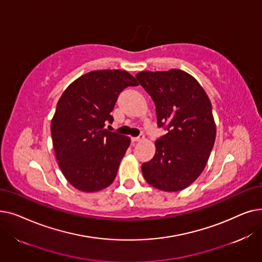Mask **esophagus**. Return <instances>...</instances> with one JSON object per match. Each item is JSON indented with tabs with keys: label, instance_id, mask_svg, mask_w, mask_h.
Returning a JSON list of instances; mask_svg holds the SVG:
<instances>
[{
	"label": "esophagus",
	"instance_id": "esophagus-1",
	"mask_svg": "<svg viewBox=\"0 0 262 262\" xmlns=\"http://www.w3.org/2000/svg\"><path fill=\"white\" fill-rule=\"evenodd\" d=\"M132 140H133V141H135V142L142 141V140H144V135H143V134H141V135H139L138 137H134V138H132Z\"/></svg>",
	"mask_w": 262,
	"mask_h": 262
}]
</instances>
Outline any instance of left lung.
<instances>
[{"label": "left lung", "mask_w": 262, "mask_h": 262, "mask_svg": "<svg viewBox=\"0 0 262 262\" xmlns=\"http://www.w3.org/2000/svg\"><path fill=\"white\" fill-rule=\"evenodd\" d=\"M136 78L155 103L157 125L168 130L156 140L155 156L142 164V174L159 190L181 191L201 175L214 144L210 100L193 76L178 69L142 71Z\"/></svg>", "instance_id": "obj_1"}]
</instances>
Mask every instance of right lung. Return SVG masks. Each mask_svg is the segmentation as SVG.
Instances as JSON below:
<instances>
[{
  "mask_svg": "<svg viewBox=\"0 0 262 262\" xmlns=\"http://www.w3.org/2000/svg\"><path fill=\"white\" fill-rule=\"evenodd\" d=\"M138 81L126 71L98 70L63 91L51 122L55 156L66 180L82 192L112 185L129 146V137L109 132L119 94Z\"/></svg>",
  "mask_w": 262,
  "mask_h": 262,
  "instance_id": "obj_1",
  "label": "right lung"
}]
</instances>
